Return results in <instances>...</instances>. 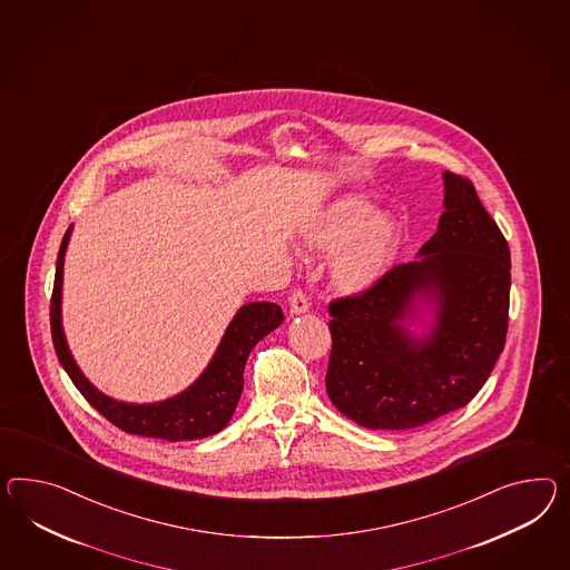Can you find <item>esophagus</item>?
<instances>
[{
    "instance_id": "1",
    "label": "esophagus",
    "mask_w": 570,
    "mask_h": 570,
    "mask_svg": "<svg viewBox=\"0 0 570 570\" xmlns=\"http://www.w3.org/2000/svg\"><path fill=\"white\" fill-rule=\"evenodd\" d=\"M307 309H309V304H307L306 295L302 292L292 293V297H289V312H292V316L306 314Z\"/></svg>"
}]
</instances>
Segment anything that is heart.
<instances>
[{"mask_svg": "<svg viewBox=\"0 0 570 570\" xmlns=\"http://www.w3.org/2000/svg\"><path fill=\"white\" fill-rule=\"evenodd\" d=\"M401 237V223L391 213L376 210L362 194H345L307 225L304 244L316 254L335 250L328 263L333 289L360 295L393 268Z\"/></svg>", "mask_w": 570, "mask_h": 570, "instance_id": "heart-1", "label": "heart"}]
</instances>
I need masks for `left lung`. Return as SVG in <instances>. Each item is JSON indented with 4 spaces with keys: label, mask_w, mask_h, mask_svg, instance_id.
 Segmentation results:
<instances>
[{
    "label": "left lung",
    "mask_w": 570,
    "mask_h": 570,
    "mask_svg": "<svg viewBox=\"0 0 570 570\" xmlns=\"http://www.w3.org/2000/svg\"><path fill=\"white\" fill-rule=\"evenodd\" d=\"M439 229L413 263L328 307V399L370 430L465 407L504 350L511 252L471 181L442 174Z\"/></svg>",
    "instance_id": "8db88e82"
}]
</instances>
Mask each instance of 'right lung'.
<instances>
[{
  "mask_svg": "<svg viewBox=\"0 0 570 570\" xmlns=\"http://www.w3.org/2000/svg\"><path fill=\"white\" fill-rule=\"evenodd\" d=\"M72 232L73 225H70L59 246L56 283H53V297H51V335H53L59 362L72 379L76 389L101 415L128 434L179 442V440L206 439L220 432L234 417L237 401L242 396L244 367L248 362L249 351L285 321L281 307L271 302H252L239 307L232 322L227 324L219 345L203 370V374L181 393L155 403L119 401L99 391L85 376V372L73 360L68 338L63 333V322H61L63 261H66V249L70 244Z\"/></svg>",
  "mask_w": 570,
  "mask_h": 570,
  "instance_id": "1",
  "label": "right lung"
}]
</instances>
